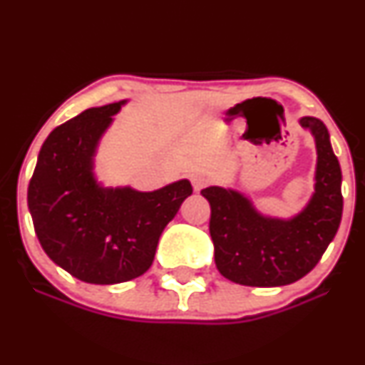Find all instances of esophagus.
<instances>
[{"mask_svg": "<svg viewBox=\"0 0 365 365\" xmlns=\"http://www.w3.org/2000/svg\"><path fill=\"white\" fill-rule=\"evenodd\" d=\"M209 183H211V180H209L206 175H194V177H192V187H194L195 192H200L202 188H206Z\"/></svg>", "mask_w": 365, "mask_h": 365, "instance_id": "34e87169", "label": "esophagus"}]
</instances>
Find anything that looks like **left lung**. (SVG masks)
<instances>
[{"label":"left lung","mask_w":365,"mask_h":365,"mask_svg":"<svg viewBox=\"0 0 365 365\" xmlns=\"http://www.w3.org/2000/svg\"><path fill=\"white\" fill-rule=\"evenodd\" d=\"M316 142L314 192L290 217L264 215L235 188L200 190L211 204L209 233L217 271L245 287H283L299 282L326 252L341 221V170L326 125L314 116L299 120Z\"/></svg>","instance_id":"8db88e82"}]
</instances>
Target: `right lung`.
<instances>
[{"mask_svg":"<svg viewBox=\"0 0 365 365\" xmlns=\"http://www.w3.org/2000/svg\"><path fill=\"white\" fill-rule=\"evenodd\" d=\"M128 101L89 108L44 140L27 190L36 235L48 257L81 282L115 284L144 274L166 225L192 185L187 178L140 192L96 177L99 142Z\"/></svg>","mask_w":365,"mask_h":365,"instance_id":"obj_1","label":"right lung"}]
</instances>
